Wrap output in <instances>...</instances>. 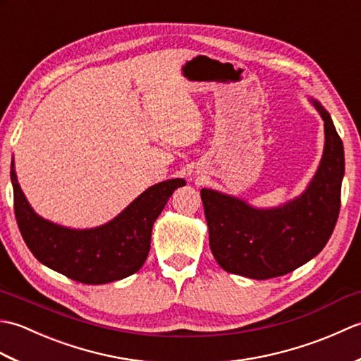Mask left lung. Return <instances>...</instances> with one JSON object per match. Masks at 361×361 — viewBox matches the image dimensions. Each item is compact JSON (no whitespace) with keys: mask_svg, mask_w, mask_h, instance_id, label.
I'll return each instance as SVG.
<instances>
[{"mask_svg":"<svg viewBox=\"0 0 361 361\" xmlns=\"http://www.w3.org/2000/svg\"><path fill=\"white\" fill-rule=\"evenodd\" d=\"M324 121V150L301 195L276 208H256L239 197L202 189L209 247L228 273L270 279L296 270L319 255L340 212L344 149L331 114L310 99Z\"/></svg>","mask_w":361,"mask_h":361,"instance_id":"obj_1","label":"left lung"}]
</instances>
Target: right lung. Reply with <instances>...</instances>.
Wrapping results in <instances>:
<instances>
[{"label": "right lung", "mask_w": 361, "mask_h": 361, "mask_svg": "<svg viewBox=\"0 0 361 361\" xmlns=\"http://www.w3.org/2000/svg\"><path fill=\"white\" fill-rule=\"evenodd\" d=\"M13 209L20 233L37 260L82 283L124 279L144 265L150 251L152 228L175 189L186 185L172 178L153 185L106 224L74 229L38 216L18 185L12 158Z\"/></svg>", "instance_id": "1"}]
</instances>
